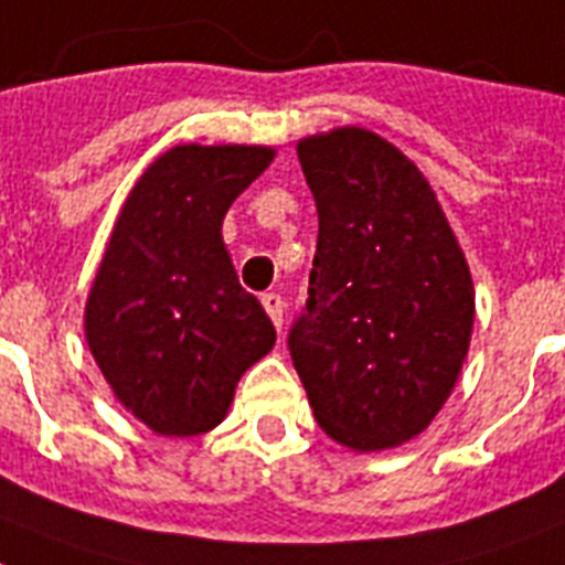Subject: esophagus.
<instances>
[{"label": "esophagus", "mask_w": 565, "mask_h": 565, "mask_svg": "<svg viewBox=\"0 0 565 565\" xmlns=\"http://www.w3.org/2000/svg\"><path fill=\"white\" fill-rule=\"evenodd\" d=\"M260 305H264V310L269 313V319H273L275 328L281 330V324H284V298L278 296V292H264Z\"/></svg>", "instance_id": "esophagus-1"}]
</instances>
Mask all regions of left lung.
<instances>
[{
  "label": "left lung",
  "mask_w": 565,
  "mask_h": 565,
  "mask_svg": "<svg viewBox=\"0 0 565 565\" xmlns=\"http://www.w3.org/2000/svg\"><path fill=\"white\" fill-rule=\"evenodd\" d=\"M319 211L305 310L287 337L324 433L356 452L401 447L456 386L473 333L465 252L435 191L362 127L298 141Z\"/></svg>",
  "instance_id": "left-lung-1"
}]
</instances>
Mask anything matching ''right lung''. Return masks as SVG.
Wrapping results in <instances>:
<instances>
[{
  "mask_svg": "<svg viewBox=\"0 0 565 565\" xmlns=\"http://www.w3.org/2000/svg\"><path fill=\"white\" fill-rule=\"evenodd\" d=\"M260 145H177L141 173L86 298V342L124 409L159 435H203L275 345L223 243L228 205L267 171Z\"/></svg>",
  "mask_w": 565,
  "mask_h": 565,
  "instance_id": "obj_1",
  "label": "right lung"
}]
</instances>
